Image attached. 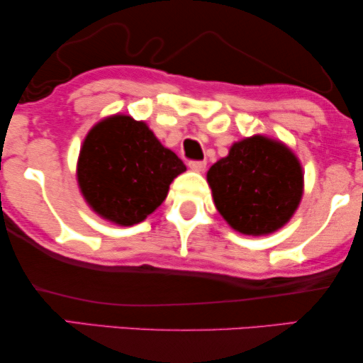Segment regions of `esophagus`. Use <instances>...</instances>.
Listing matches in <instances>:
<instances>
[{
	"label": "esophagus",
	"instance_id": "esophagus-1",
	"mask_svg": "<svg viewBox=\"0 0 363 363\" xmlns=\"http://www.w3.org/2000/svg\"><path fill=\"white\" fill-rule=\"evenodd\" d=\"M188 167H190L193 172H205V168H206V162H201V160H193V162L188 163Z\"/></svg>",
	"mask_w": 363,
	"mask_h": 363
}]
</instances>
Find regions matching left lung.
I'll return each instance as SVG.
<instances>
[{
    "instance_id": "left-lung-1",
    "label": "left lung",
    "mask_w": 363,
    "mask_h": 363,
    "mask_svg": "<svg viewBox=\"0 0 363 363\" xmlns=\"http://www.w3.org/2000/svg\"><path fill=\"white\" fill-rule=\"evenodd\" d=\"M206 178L220 215L233 230L251 236L284 226L304 188L297 157L284 143L262 135L236 142Z\"/></svg>"
}]
</instances>
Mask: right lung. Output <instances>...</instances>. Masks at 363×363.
<instances>
[{
	"label": "right lung",
	"mask_w": 363,
	"mask_h": 363,
	"mask_svg": "<svg viewBox=\"0 0 363 363\" xmlns=\"http://www.w3.org/2000/svg\"><path fill=\"white\" fill-rule=\"evenodd\" d=\"M185 163L158 142L145 122L112 116L82 143L77 182L89 206L121 226H132L162 205Z\"/></svg>",
	"instance_id": "obj_1"
}]
</instances>
